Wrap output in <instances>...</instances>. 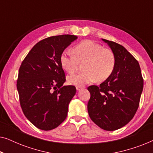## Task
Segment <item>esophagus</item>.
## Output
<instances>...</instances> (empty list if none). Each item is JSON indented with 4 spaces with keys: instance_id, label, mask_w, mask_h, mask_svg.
<instances>
[{
    "instance_id": "obj_1",
    "label": "esophagus",
    "mask_w": 153,
    "mask_h": 153,
    "mask_svg": "<svg viewBox=\"0 0 153 153\" xmlns=\"http://www.w3.org/2000/svg\"><path fill=\"white\" fill-rule=\"evenodd\" d=\"M76 88L77 91H80V90L83 89V88H85L84 86H81V85H77V86H76Z\"/></svg>"
}]
</instances>
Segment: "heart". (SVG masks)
<instances>
[{"instance_id": "obj_1", "label": "heart", "mask_w": 153, "mask_h": 153, "mask_svg": "<svg viewBox=\"0 0 153 153\" xmlns=\"http://www.w3.org/2000/svg\"><path fill=\"white\" fill-rule=\"evenodd\" d=\"M60 60L62 68L69 73L74 72L79 62H84L83 72L68 76V83L75 85L104 81L114 72L116 63V56L111 49L91 40L81 42L73 50L65 49Z\"/></svg>"}]
</instances>
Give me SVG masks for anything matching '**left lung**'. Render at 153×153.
I'll return each mask as SVG.
<instances>
[{"label":"left lung","mask_w":153,"mask_h":153,"mask_svg":"<svg viewBox=\"0 0 153 153\" xmlns=\"http://www.w3.org/2000/svg\"><path fill=\"white\" fill-rule=\"evenodd\" d=\"M116 56L114 72L100 86L91 85L88 111L100 128L107 131L127 125L139 108L143 79L135 58L119 44L102 39Z\"/></svg>","instance_id":"1"}]
</instances>
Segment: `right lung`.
I'll return each instance as SVG.
<instances>
[{"mask_svg":"<svg viewBox=\"0 0 153 153\" xmlns=\"http://www.w3.org/2000/svg\"><path fill=\"white\" fill-rule=\"evenodd\" d=\"M76 39V35H61L39 41L19 68L16 87L21 107L28 120L42 130L55 129L65 120L76 93L74 85H63L65 74L60 59Z\"/></svg>","mask_w":153,"mask_h":153,"instance_id":"obj_1","label":"right lung"}]
</instances>
